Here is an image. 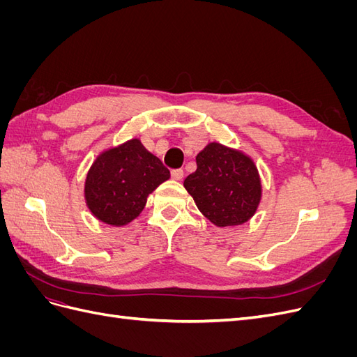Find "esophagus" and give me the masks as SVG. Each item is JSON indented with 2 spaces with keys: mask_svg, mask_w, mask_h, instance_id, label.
Returning <instances> with one entry per match:
<instances>
[{
  "mask_svg": "<svg viewBox=\"0 0 357 357\" xmlns=\"http://www.w3.org/2000/svg\"><path fill=\"white\" fill-rule=\"evenodd\" d=\"M183 176H185V172H183L181 168H177V169H172L171 171V177L174 180H181Z\"/></svg>",
  "mask_w": 357,
  "mask_h": 357,
  "instance_id": "obj_1",
  "label": "esophagus"
}]
</instances>
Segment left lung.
I'll return each instance as SVG.
<instances>
[{
  "mask_svg": "<svg viewBox=\"0 0 357 357\" xmlns=\"http://www.w3.org/2000/svg\"><path fill=\"white\" fill-rule=\"evenodd\" d=\"M197 207L218 226L241 225L261 201V180L250 158L210 143L197 156V171L185 180Z\"/></svg>",
  "mask_w": 357,
  "mask_h": 357,
  "instance_id": "1",
  "label": "left lung"
}]
</instances>
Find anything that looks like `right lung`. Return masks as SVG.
I'll use <instances>...</instances> for the list:
<instances>
[{"label":"right lung","instance_id":"obj_1","mask_svg":"<svg viewBox=\"0 0 357 357\" xmlns=\"http://www.w3.org/2000/svg\"><path fill=\"white\" fill-rule=\"evenodd\" d=\"M168 178V168L131 139L93 162L84 185L86 202L100 220L122 226L143 211L149 193Z\"/></svg>","mask_w":357,"mask_h":357}]
</instances>
